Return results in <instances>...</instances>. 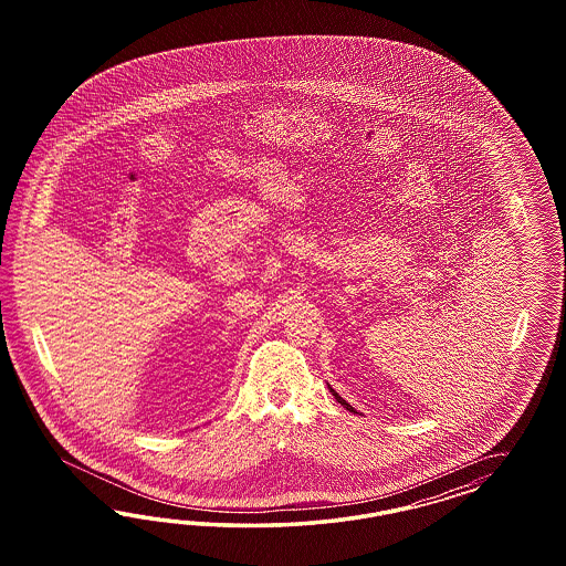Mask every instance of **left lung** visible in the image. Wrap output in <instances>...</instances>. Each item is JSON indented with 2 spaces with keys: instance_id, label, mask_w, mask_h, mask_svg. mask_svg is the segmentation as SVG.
<instances>
[{
  "instance_id": "obj_1",
  "label": "left lung",
  "mask_w": 566,
  "mask_h": 566,
  "mask_svg": "<svg viewBox=\"0 0 566 566\" xmlns=\"http://www.w3.org/2000/svg\"><path fill=\"white\" fill-rule=\"evenodd\" d=\"M327 388H329V392H332V395H334V398H336V400H338V402H340V405H343V407H346V411L357 412V411H355V407H350V405H348V402H346V400H344L343 396L338 395V392H336V390H332V386H329V384H327Z\"/></svg>"
}]
</instances>
